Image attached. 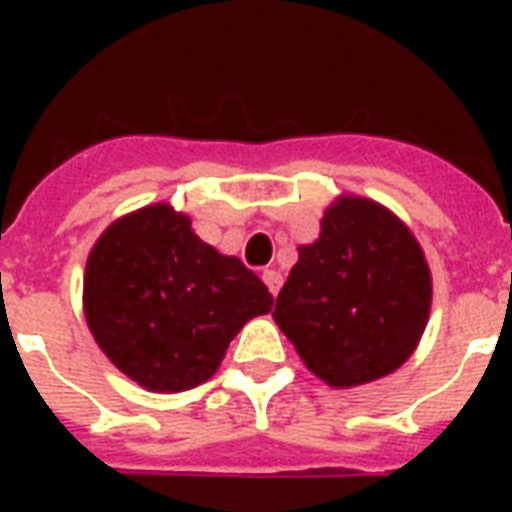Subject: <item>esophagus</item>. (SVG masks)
Listing matches in <instances>:
<instances>
[{"label":"esophagus","instance_id":"obj_1","mask_svg":"<svg viewBox=\"0 0 512 512\" xmlns=\"http://www.w3.org/2000/svg\"><path fill=\"white\" fill-rule=\"evenodd\" d=\"M263 281L265 287L271 289V295H276L281 289V273L279 271H263Z\"/></svg>","mask_w":512,"mask_h":512}]
</instances>
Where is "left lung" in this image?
Instances as JSON below:
<instances>
[{
  "label": "left lung",
  "mask_w": 512,
  "mask_h": 512,
  "mask_svg": "<svg viewBox=\"0 0 512 512\" xmlns=\"http://www.w3.org/2000/svg\"><path fill=\"white\" fill-rule=\"evenodd\" d=\"M430 313V271L396 215L369 199L327 209L321 236L297 249L273 308L305 366L335 388L396 372Z\"/></svg>",
  "instance_id": "left-lung-1"
}]
</instances>
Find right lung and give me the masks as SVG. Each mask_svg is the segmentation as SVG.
<instances>
[{
  "label": "right lung",
  "instance_id": "right-lung-1",
  "mask_svg": "<svg viewBox=\"0 0 512 512\" xmlns=\"http://www.w3.org/2000/svg\"><path fill=\"white\" fill-rule=\"evenodd\" d=\"M271 308L263 281L167 204L116 220L84 273V313L103 353L162 393L209 380L239 329Z\"/></svg>",
  "mask_w": 512,
  "mask_h": 512
}]
</instances>
